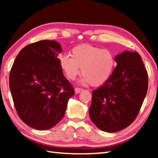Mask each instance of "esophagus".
Masks as SVG:
<instances>
[{"label": "esophagus", "instance_id": "esophagus-1", "mask_svg": "<svg viewBox=\"0 0 158 158\" xmlns=\"http://www.w3.org/2000/svg\"><path fill=\"white\" fill-rule=\"evenodd\" d=\"M74 90H75V93H79L83 91V89H80V88H76L75 89H74Z\"/></svg>", "mask_w": 158, "mask_h": 158}]
</instances>
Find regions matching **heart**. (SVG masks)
<instances>
[{"label": "heart", "instance_id": "obj_1", "mask_svg": "<svg viewBox=\"0 0 158 158\" xmlns=\"http://www.w3.org/2000/svg\"><path fill=\"white\" fill-rule=\"evenodd\" d=\"M60 64L69 79H75L81 68L82 82L100 85L111 77L116 66V59L110 50L90 44H81L72 49L71 56H61Z\"/></svg>", "mask_w": 158, "mask_h": 158}]
</instances>
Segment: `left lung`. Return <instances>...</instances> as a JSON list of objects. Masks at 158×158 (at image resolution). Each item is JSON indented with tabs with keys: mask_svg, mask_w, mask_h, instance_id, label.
<instances>
[{
	"mask_svg": "<svg viewBox=\"0 0 158 158\" xmlns=\"http://www.w3.org/2000/svg\"><path fill=\"white\" fill-rule=\"evenodd\" d=\"M110 78L93 91L89 109L91 121L101 130L116 132L135 121L148 90V73L137 52L116 56Z\"/></svg>",
	"mask_w": 158,
	"mask_h": 158,
	"instance_id": "1",
	"label": "left lung"
}]
</instances>
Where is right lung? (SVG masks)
Segmentation results:
<instances>
[{
	"mask_svg": "<svg viewBox=\"0 0 158 158\" xmlns=\"http://www.w3.org/2000/svg\"><path fill=\"white\" fill-rule=\"evenodd\" d=\"M58 42L41 40L23 47L10 73V89L21 121L39 130H49L63 118L74 89L63 75Z\"/></svg>",
	"mask_w": 158,
	"mask_h": 158,
	"instance_id": "add662e5",
	"label": "right lung"
}]
</instances>
